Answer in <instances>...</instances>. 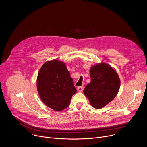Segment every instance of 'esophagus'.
I'll return each instance as SVG.
<instances>
[{
  "label": "esophagus",
  "instance_id": "1",
  "mask_svg": "<svg viewBox=\"0 0 147 147\" xmlns=\"http://www.w3.org/2000/svg\"><path fill=\"white\" fill-rule=\"evenodd\" d=\"M77 90H78L79 92H81V91H82V90H83V87H82V86L78 87L77 88Z\"/></svg>",
  "mask_w": 147,
  "mask_h": 147
}]
</instances>
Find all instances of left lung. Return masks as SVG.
<instances>
[{
	"label": "left lung",
	"mask_w": 147,
	"mask_h": 147,
	"mask_svg": "<svg viewBox=\"0 0 147 147\" xmlns=\"http://www.w3.org/2000/svg\"><path fill=\"white\" fill-rule=\"evenodd\" d=\"M91 82L83 92L95 108L100 109L116 96L120 86L117 73L109 65L101 63L90 69Z\"/></svg>",
	"instance_id": "obj_1"
}]
</instances>
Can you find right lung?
I'll list each match as a JSON object with an SVG mask.
<instances>
[{
    "label": "right lung",
    "instance_id": "obj_1",
    "mask_svg": "<svg viewBox=\"0 0 147 147\" xmlns=\"http://www.w3.org/2000/svg\"><path fill=\"white\" fill-rule=\"evenodd\" d=\"M36 86L42 101L56 111L67 108L77 92L65 63L57 60L48 61L41 67Z\"/></svg>",
    "mask_w": 147,
    "mask_h": 147
}]
</instances>
